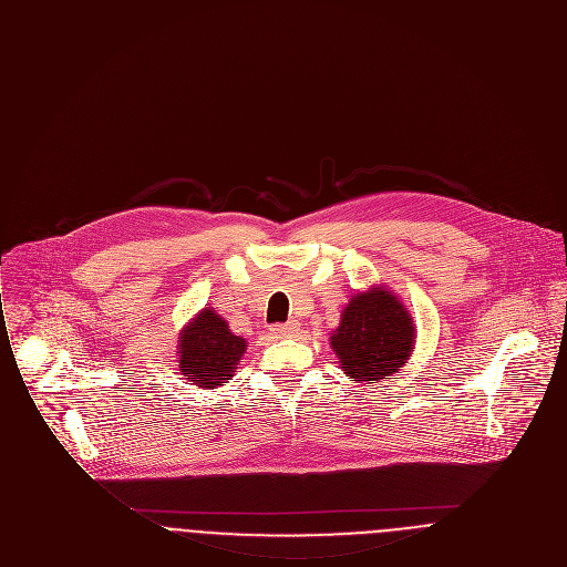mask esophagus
I'll return each instance as SVG.
<instances>
[{"instance_id": "obj_1", "label": "esophagus", "mask_w": 567, "mask_h": 567, "mask_svg": "<svg viewBox=\"0 0 567 567\" xmlns=\"http://www.w3.org/2000/svg\"><path fill=\"white\" fill-rule=\"evenodd\" d=\"M277 334H281V337H292V334H297L299 332V323L297 321H288V323H277L275 328H272Z\"/></svg>"}]
</instances>
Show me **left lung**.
I'll use <instances>...</instances> for the list:
<instances>
[{
  "mask_svg": "<svg viewBox=\"0 0 567 567\" xmlns=\"http://www.w3.org/2000/svg\"><path fill=\"white\" fill-rule=\"evenodd\" d=\"M413 344L415 326L409 310L382 286L353 295L330 334L339 369L367 384L398 373L411 358Z\"/></svg>",
  "mask_w": 567,
  "mask_h": 567,
  "instance_id": "8db88e82",
  "label": "left lung"
}]
</instances>
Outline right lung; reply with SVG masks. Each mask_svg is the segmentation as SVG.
<instances>
[{
  "instance_id": "add662e5",
  "label": "right lung",
  "mask_w": 567,
  "mask_h": 567,
  "mask_svg": "<svg viewBox=\"0 0 567 567\" xmlns=\"http://www.w3.org/2000/svg\"><path fill=\"white\" fill-rule=\"evenodd\" d=\"M178 371L200 389L223 386L246 353V339L235 334L214 308H203L178 337Z\"/></svg>"
}]
</instances>
